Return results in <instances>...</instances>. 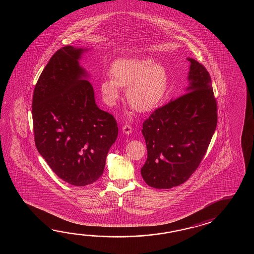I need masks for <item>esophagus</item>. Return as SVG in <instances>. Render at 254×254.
I'll return each mask as SVG.
<instances>
[{
	"label": "esophagus",
	"mask_w": 254,
	"mask_h": 254,
	"mask_svg": "<svg viewBox=\"0 0 254 254\" xmlns=\"http://www.w3.org/2000/svg\"><path fill=\"white\" fill-rule=\"evenodd\" d=\"M123 132L126 135L131 134V132H132V128H131L129 125H125V126L123 127Z\"/></svg>",
	"instance_id": "esophagus-1"
}]
</instances>
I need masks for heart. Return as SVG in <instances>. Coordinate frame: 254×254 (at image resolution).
Instances as JSON below:
<instances>
[{"instance_id":"b5f03b06","label":"heart","mask_w":254,"mask_h":254,"mask_svg":"<svg viewBox=\"0 0 254 254\" xmlns=\"http://www.w3.org/2000/svg\"><path fill=\"white\" fill-rule=\"evenodd\" d=\"M110 74L112 79L105 78L100 82L103 101L109 106L119 100L120 88H127V102L139 113L155 108L167 92V70L150 57L117 60L111 66Z\"/></svg>"}]
</instances>
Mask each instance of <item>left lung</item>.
Here are the masks:
<instances>
[{"mask_svg":"<svg viewBox=\"0 0 254 254\" xmlns=\"http://www.w3.org/2000/svg\"><path fill=\"white\" fill-rule=\"evenodd\" d=\"M187 60L186 94L157 109L142 125L148 156L140 173L155 189L186 182L200 165L215 131L217 104L211 76L196 60Z\"/></svg>","mask_w":254,"mask_h":254,"instance_id":"left-lung-1","label":"left lung"}]
</instances>
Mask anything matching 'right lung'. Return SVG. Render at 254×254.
I'll return each instance as SVG.
<instances>
[{
	"label": "right lung",
	"instance_id": "obj_1",
	"mask_svg": "<svg viewBox=\"0 0 254 254\" xmlns=\"http://www.w3.org/2000/svg\"><path fill=\"white\" fill-rule=\"evenodd\" d=\"M90 49L64 46L43 69L34 88L33 130L39 153L59 178L74 186L102 176L118 136L112 114L99 108L91 75L80 65Z\"/></svg>",
	"mask_w": 254,
	"mask_h": 254
}]
</instances>
